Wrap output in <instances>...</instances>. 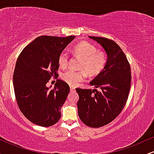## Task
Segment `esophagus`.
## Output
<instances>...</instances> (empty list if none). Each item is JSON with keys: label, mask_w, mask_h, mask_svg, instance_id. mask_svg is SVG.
<instances>
[{"label": "esophagus", "mask_w": 154, "mask_h": 154, "mask_svg": "<svg viewBox=\"0 0 154 154\" xmlns=\"http://www.w3.org/2000/svg\"><path fill=\"white\" fill-rule=\"evenodd\" d=\"M70 91L71 92L75 91V88L73 87V86H70Z\"/></svg>", "instance_id": "obj_1"}]
</instances>
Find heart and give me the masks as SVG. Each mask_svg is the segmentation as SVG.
<instances>
[{"label":"heart","mask_w":154,"mask_h":154,"mask_svg":"<svg viewBox=\"0 0 154 154\" xmlns=\"http://www.w3.org/2000/svg\"><path fill=\"white\" fill-rule=\"evenodd\" d=\"M73 53L82 58L79 65V69H68L61 75V79L71 85H76L82 82L87 77V73L91 76H95L103 69L107 63V55L105 52L98 51L95 45L89 43L82 42L75 45ZM69 56L66 50L61 51L58 57V62L61 67H66L68 65Z\"/></svg>","instance_id":"obj_1"}]
</instances>
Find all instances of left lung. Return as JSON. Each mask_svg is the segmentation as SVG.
<instances>
[{
  "mask_svg": "<svg viewBox=\"0 0 154 154\" xmlns=\"http://www.w3.org/2000/svg\"><path fill=\"white\" fill-rule=\"evenodd\" d=\"M100 43L107 54V63L99 75L90 82L100 88H76L79 95L78 115L85 125L100 128L112 122L127 103L131 85V69L125 53L114 40L89 36Z\"/></svg>",
  "mask_w": 154,
  "mask_h": 154,
  "instance_id": "8db88e82",
  "label": "left lung"
}]
</instances>
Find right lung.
I'll return each mask as SVG.
<instances>
[{"label":"right lung","mask_w":154,"mask_h":154,"mask_svg":"<svg viewBox=\"0 0 154 154\" xmlns=\"http://www.w3.org/2000/svg\"><path fill=\"white\" fill-rule=\"evenodd\" d=\"M75 39L40 36L23 49L14 69L13 84L18 106L27 119L41 127H50L61 118V108L69 93V86L57 79L54 88L46 84L58 75V57Z\"/></svg>","instance_id":"right-lung-1"}]
</instances>
